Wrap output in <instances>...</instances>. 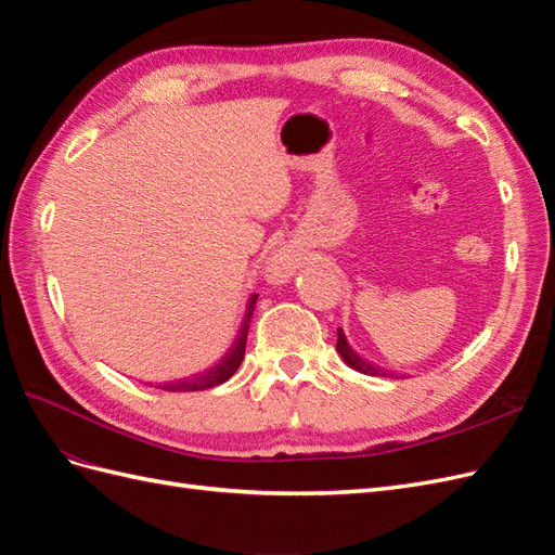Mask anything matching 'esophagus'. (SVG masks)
Masks as SVG:
<instances>
[{"mask_svg": "<svg viewBox=\"0 0 555 555\" xmlns=\"http://www.w3.org/2000/svg\"><path fill=\"white\" fill-rule=\"evenodd\" d=\"M292 273H294V266L287 257L275 255V257H271V261H268V278H271L273 282H284Z\"/></svg>", "mask_w": 555, "mask_h": 555, "instance_id": "esophagus-1", "label": "esophagus"}]
</instances>
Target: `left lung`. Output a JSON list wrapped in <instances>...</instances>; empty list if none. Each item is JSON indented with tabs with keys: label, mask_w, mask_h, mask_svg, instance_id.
<instances>
[{
	"label": "left lung",
	"mask_w": 555,
	"mask_h": 555,
	"mask_svg": "<svg viewBox=\"0 0 555 555\" xmlns=\"http://www.w3.org/2000/svg\"><path fill=\"white\" fill-rule=\"evenodd\" d=\"M335 349H338V354L343 357V361H345L349 367H354V371H359V373H363V375H384V371H379L377 365L367 363L365 359H361V357L357 354L354 349L349 347L343 328H338V343H335Z\"/></svg>",
	"instance_id": "obj_1"
}]
</instances>
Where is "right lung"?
Here are the masks:
<instances>
[{"mask_svg": "<svg viewBox=\"0 0 555 555\" xmlns=\"http://www.w3.org/2000/svg\"><path fill=\"white\" fill-rule=\"evenodd\" d=\"M255 304H257V294L247 300V310H245V317H243L241 331L236 335V343L231 345V349L222 357L220 363L208 367V371H204V373L190 377V379L166 384L164 389L166 391H204V389H212V386L227 382L233 373H236L238 365L243 363V357H245L247 328H249V322H251V312H255Z\"/></svg>", "mask_w": 555, "mask_h": 555, "instance_id": "right-lung-1", "label": "right lung"}]
</instances>
